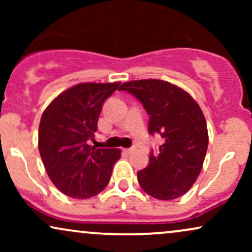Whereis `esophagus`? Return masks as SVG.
<instances>
[{
  "label": "esophagus",
  "mask_w": 252,
  "mask_h": 252,
  "mask_svg": "<svg viewBox=\"0 0 252 252\" xmlns=\"http://www.w3.org/2000/svg\"><path fill=\"white\" fill-rule=\"evenodd\" d=\"M135 149H136L135 147H131V148H126V149H123V150H124V152H126V153H132Z\"/></svg>",
  "instance_id": "34e87169"
}]
</instances>
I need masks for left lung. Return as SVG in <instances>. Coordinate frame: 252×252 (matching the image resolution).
Listing matches in <instances>:
<instances>
[{
    "instance_id": "8db88e82",
    "label": "left lung",
    "mask_w": 252,
    "mask_h": 252,
    "mask_svg": "<svg viewBox=\"0 0 252 252\" xmlns=\"http://www.w3.org/2000/svg\"><path fill=\"white\" fill-rule=\"evenodd\" d=\"M118 90L140 100L149 115V134L163 138L158 153L150 152L148 166L137 172L140 186L160 200L184 195L200 174L209 146L200 106L186 91L163 80L126 82Z\"/></svg>"
}]
</instances>
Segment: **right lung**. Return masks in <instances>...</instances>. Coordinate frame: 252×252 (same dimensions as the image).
<instances>
[{
	"label": "right lung",
	"mask_w": 252,
	"mask_h": 252,
	"mask_svg": "<svg viewBox=\"0 0 252 252\" xmlns=\"http://www.w3.org/2000/svg\"><path fill=\"white\" fill-rule=\"evenodd\" d=\"M121 83H83L60 94L43 111L39 152L60 192L76 199L97 195L108 186L121 158L116 148L90 146L103 104Z\"/></svg>",
	"instance_id": "add662e5"
}]
</instances>
